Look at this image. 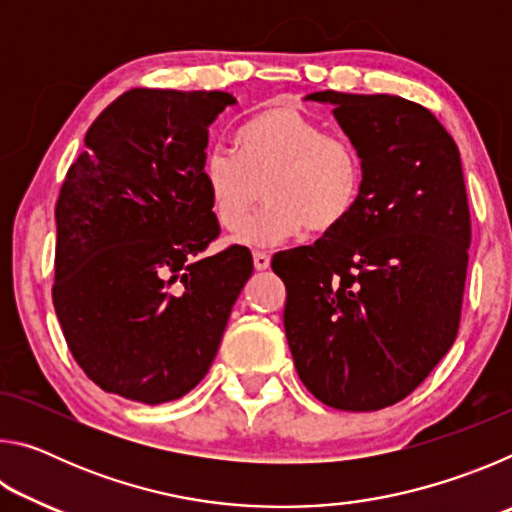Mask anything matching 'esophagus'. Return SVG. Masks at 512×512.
Returning <instances> with one entry per match:
<instances>
[{
    "label": "esophagus",
    "mask_w": 512,
    "mask_h": 512,
    "mask_svg": "<svg viewBox=\"0 0 512 512\" xmlns=\"http://www.w3.org/2000/svg\"><path fill=\"white\" fill-rule=\"evenodd\" d=\"M253 264H255L257 271H266V268L271 266V255L262 253V250H255V253H253Z\"/></svg>",
    "instance_id": "34e87169"
}]
</instances>
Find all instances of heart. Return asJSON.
Wrapping results in <instances>:
<instances>
[{"instance_id":"b5f03b06","label":"heart","mask_w":512,"mask_h":512,"mask_svg":"<svg viewBox=\"0 0 512 512\" xmlns=\"http://www.w3.org/2000/svg\"><path fill=\"white\" fill-rule=\"evenodd\" d=\"M212 212L241 230L267 187L269 207L237 237L244 246H280L307 228L329 232L359 203L363 164L341 135L291 106L259 112L237 135V151L212 146L201 164Z\"/></svg>"}]
</instances>
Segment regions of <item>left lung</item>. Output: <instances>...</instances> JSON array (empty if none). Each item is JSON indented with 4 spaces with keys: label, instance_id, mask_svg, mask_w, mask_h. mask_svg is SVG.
Segmentation results:
<instances>
[{
    "label": "left lung",
    "instance_id": "8db88e82",
    "mask_svg": "<svg viewBox=\"0 0 512 512\" xmlns=\"http://www.w3.org/2000/svg\"><path fill=\"white\" fill-rule=\"evenodd\" d=\"M363 164L359 203L314 246L284 250V332L302 384L341 411L404 400L452 348L470 210L461 153L427 108L391 94L311 92Z\"/></svg>",
    "mask_w": 512,
    "mask_h": 512
}]
</instances>
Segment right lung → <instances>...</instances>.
Instances as JSON below:
<instances>
[{"label":"right lung","instance_id":"right-lung-1","mask_svg":"<svg viewBox=\"0 0 512 512\" xmlns=\"http://www.w3.org/2000/svg\"><path fill=\"white\" fill-rule=\"evenodd\" d=\"M228 92H124L94 119L56 205L54 307L74 359L103 391L183 397L219 350L253 275L248 248L201 257L219 223L201 178Z\"/></svg>","mask_w":512,"mask_h":512}]
</instances>
